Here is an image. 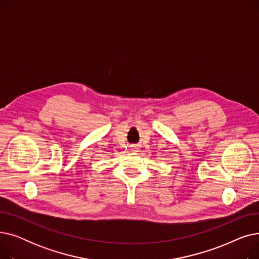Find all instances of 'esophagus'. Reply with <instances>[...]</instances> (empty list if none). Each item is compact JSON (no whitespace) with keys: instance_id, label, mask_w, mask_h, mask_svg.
Masks as SVG:
<instances>
[{"instance_id":"esophagus-1","label":"esophagus","mask_w":259,"mask_h":259,"mask_svg":"<svg viewBox=\"0 0 259 259\" xmlns=\"http://www.w3.org/2000/svg\"><path fill=\"white\" fill-rule=\"evenodd\" d=\"M131 151H132V152H138V148L135 147V146L131 147Z\"/></svg>"}]
</instances>
